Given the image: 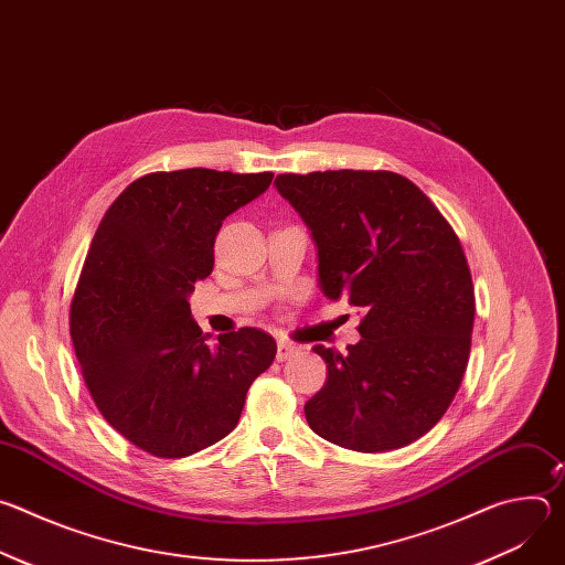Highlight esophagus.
I'll use <instances>...</instances> for the list:
<instances>
[{
    "label": "esophagus",
    "mask_w": 565,
    "mask_h": 565,
    "mask_svg": "<svg viewBox=\"0 0 565 565\" xmlns=\"http://www.w3.org/2000/svg\"><path fill=\"white\" fill-rule=\"evenodd\" d=\"M297 353H299V349L295 344H290V342H279L277 344V360L279 362H286V360H290Z\"/></svg>",
    "instance_id": "esophagus-1"
}]
</instances>
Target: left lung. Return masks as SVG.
<instances>
[{
	"label": "left lung",
	"instance_id": "obj_1",
	"mask_svg": "<svg viewBox=\"0 0 565 565\" xmlns=\"http://www.w3.org/2000/svg\"><path fill=\"white\" fill-rule=\"evenodd\" d=\"M275 183L310 230L321 292L364 308L349 353L312 347L329 377L303 405L310 429L364 454L412 445L445 416L469 360L476 303L456 232L393 172Z\"/></svg>",
	"mask_w": 565,
	"mask_h": 565
}]
</instances>
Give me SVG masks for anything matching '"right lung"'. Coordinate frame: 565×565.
Returning <instances> with one entry per match:
<instances>
[{
    "instance_id": "add662e5",
    "label": "right lung",
    "mask_w": 565,
    "mask_h": 565,
    "mask_svg": "<svg viewBox=\"0 0 565 565\" xmlns=\"http://www.w3.org/2000/svg\"><path fill=\"white\" fill-rule=\"evenodd\" d=\"M273 177L147 174L96 230L71 301V340L105 420L151 456L183 458L225 438L275 360V340L257 329L210 347L190 310L225 216L262 196Z\"/></svg>"
}]
</instances>
